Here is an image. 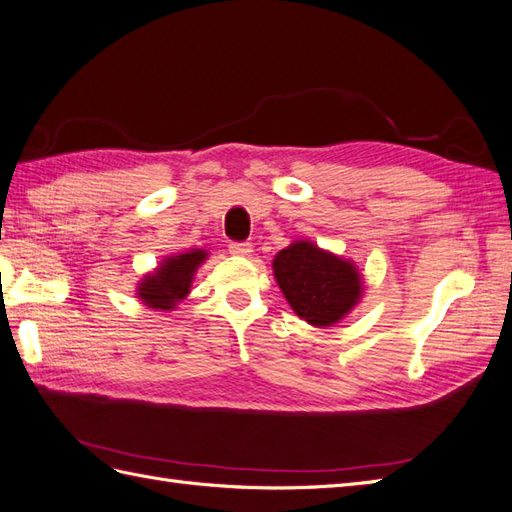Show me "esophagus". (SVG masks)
<instances>
[{
  "label": "esophagus",
  "mask_w": 512,
  "mask_h": 512,
  "mask_svg": "<svg viewBox=\"0 0 512 512\" xmlns=\"http://www.w3.org/2000/svg\"><path fill=\"white\" fill-rule=\"evenodd\" d=\"M229 253L231 255H238V257H251L253 246L248 244V242H231L229 244Z\"/></svg>",
  "instance_id": "1"
}]
</instances>
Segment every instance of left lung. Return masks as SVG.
Listing matches in <instances>:
<instances>
[{
	"label": "left lung",
	"mask_w": 512,
	"mask_h": 512,
	"mask_svg": "<svg viewBox=\"0 0 512 512\" xmlns=\"http://www.w3.org/2000/svg\"><path fill=\"white\" fill-rule=\"evenodd\" d=\"M272 270L296 316L318 329L342 322L363 298V274L355 261L311 240L285 246L274 255Z\"/></svg>",
	"instance_id": "obj_1"
}]
</instances>
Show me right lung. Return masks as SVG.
I'll return each mask as SVG.
<instances>
[{
    "label": "right lung",
    "mask_w": 512,
    "mask_h": 512,
    "mask_svg": "<svg viewBox=\"0 0 512 512\" xmlns=\"http://www.w3.org/2000/svg\"><path fill=\"white\" fill-rule=\"evenodd\" d=\"M207 259V251L203 248H192V251L164 257L162 264L153 272L144 274L138 281L136 298L140 303L155 311H173L183 298L190 294L194 274Z\"/></svg>",
    "instance_id": "obj_1"
}]
</instances>
